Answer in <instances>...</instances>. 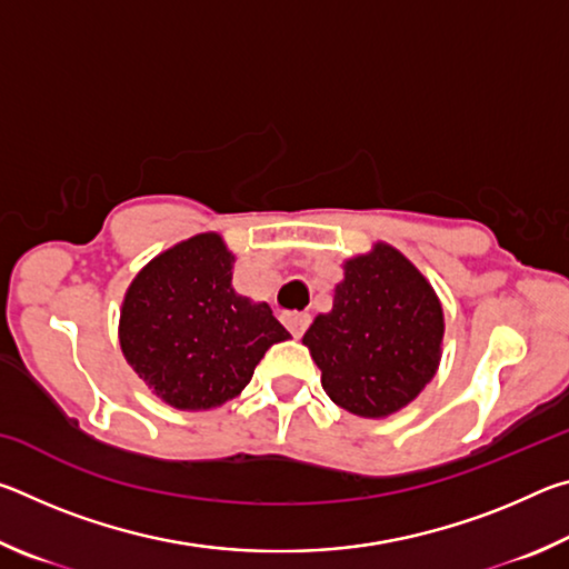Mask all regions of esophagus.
Instances as JSON below:
<instances>
[{"mask_svg":"<svg viewBox=\"0 0 569 569\" xmlns=\"http://www.w3.org/2000/svg\"><path fill=\"white\" fill-rule=\"evenodd\" d=\"M283 323H286V329L296 336V339H301L308 329V323H311V316H308L306 311H293V313L283 316Z\"/></svg>","mask_w":569,"mask_h":569,"instance_id":"34e87169","label":"esophagus"}]
</instances>
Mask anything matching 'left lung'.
<instances>
[{
    "mask_svg": "<svg viewBox=\"0 0 569 569\" xmlns=\"http://www.w3.org/2000/svg\"><path fill=\"white\" fill-rule=\"evenodd\" d=\"M445 313L417 268L379 243L346 261L331 313L303 343L321 369L323 391L341 409L381 419L407 407L437 373Z\"/></svg>",
    "mask_w": 569,
    "mask_h": 569,
    "instance_id": "1",
    "label": "left lung"
}]
</instances>
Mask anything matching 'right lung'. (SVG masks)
Listing matches in <instances>:
<instances>
[{"label":"right lung","instance_id":"add662e5","mask_svg":"<svg viewBox=\"0 0 569 569\" xmlns=\"http://www.w3.org/2000/svg\"><path fill=\"white\" fill-rule=\"evenodd\" d=\"M233 256L203 233L160 253L122 301L120 346L138 377L176 409H213L238 397L288 333L268 303L230 286Z\"/></svg>","mask_w":569,"mask_h":569}]
</instances>
